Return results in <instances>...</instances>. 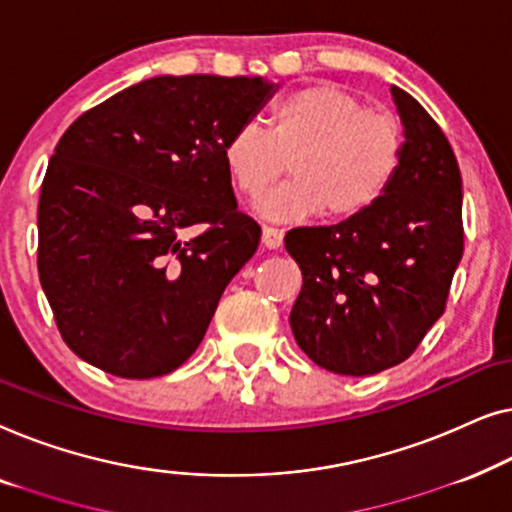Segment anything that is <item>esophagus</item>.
<instances>
[{
  "label": "esophagus",
  "mask_w": 512,
  "mask_h": 512,
  "mask_svg": "<svg viewBox=\"0 0 512 512\" xmlns=\"http://www.w3.org/2000/svg\"><path fill=\"white\" fill-rule=\"evenodd\" d=\"M262 243H264V248H269V250L280 248V243H283V229L264 225L262 227Z\"/></svg>",
  "instance_id": "obj_1"
}]
</instances>
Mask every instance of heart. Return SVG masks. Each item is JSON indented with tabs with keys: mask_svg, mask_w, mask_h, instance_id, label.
Instances as JSON below:
<instances>
[{
	"mask_svg": "<svg viewBox=\"0 0 512 512\" xmlns=\"http://www.w3.org/2000/svg\"><path fill=\"white\" fill-rule=\"evenodd\" d=\"M271 127H236L222 146L229 181L257 199L283 174L292 155V181L262 199L276 220L320 213L348 220L371 208L399 174L403 132L392 115L371 113L362 99L334 83H313L280 99Z\"/></svg>",
	"mask_w": 512,
	"mask_h": 512,
	"instance_id": "heart-1",
	"label": "heart"
}]
</instances>
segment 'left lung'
<instances>
[{
	"label": "left lung",
	"instance_id": "left-lung-1",
	"mask_svg": "<svg viewBox=\"0 0 512 512\" xmlns=\"http://www.w3.org/2000/svg\"><path fill=\"white\" fill-rule=\"evenodd\" d=\"M390 92L403 125L390 190L355 218L285 234L304 276L292 334L315 364L341 376H373L413 355L443 315L464 253L455 153L417 99L397 85Z\"/></svg>",
	"mask_w": 512,
	"mask_h": 512
}]
</instances>
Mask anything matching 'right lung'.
Segmentation results:
<instances>
[{"mask_svg":"<svg viewBox=\"0 0 512 512\" xmlns=\"http://www.w3.org/2000/svg\"><path fill=\"white\" fill-rule=\"evenodd\" d=\"M276 90L259 76H155L62 134L39 197V280L78 357L143 380L199 348L262 234L222 146Z\"/></svg>","mask_w":512,"mask_h":512,"instance_id":"right-lung-1","label":"right lung"}]
</instances>
